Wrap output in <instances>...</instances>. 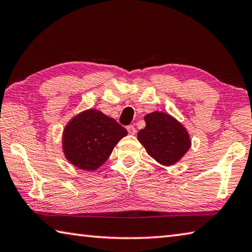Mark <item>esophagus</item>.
<instances>
[{
	"label": "esophagus",
	"mask_w": 252,
	"mask_h": 252,
	"mask_svg": "<svg viewBox=\"0 0 252 252\" xmlns=\"http://www.w3.org/2000/svg\"><path fill=\"white\" fill-rule=\"evenodd\" d=\"M126 130H127V132H129L130 134H134L135 132H136V130H135V127H134V126H132V125H130V126H126Z\"/></svg>",
	"instance_id": "esophagus-1"
}]
</instances>
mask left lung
<instances>
[{
    "instance_id": "obj_1",
    "label": "left lung",
    "mask_w": 252,
    "mask_h": 252,
    "mask_svg": "<svg viewBox=\"0 0 252 252\" xmlns=\"http://www.w3.org/2000/svg\"><path fill=\"white\" fill-rule=\"evenodd\" d=\"M146 126L138 132V139L148 155L159 163H176L190 148L189 134L176 119L163 112L144 117Z\"/></svg>"
}]
</instances>
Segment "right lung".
Masks as SVG:
<instances>
[{
  "mask_svg": "<svg viewBox=\"0 0 252 252\" xmlns=\"http://www.w3.org/2000/svg\"><path fill=\"white\" fill-rule=\"evenodd\" d=\"M127 134L122 126L97 110L84 111L66 126L63 150L72 164L95 170L110 157L113 148Z\"/></svg>",
  "mask_w": 252,
  "mask_h": 252,
  "instance_id": "add662e5",
  "label": "right lung"
}]
</instances>
